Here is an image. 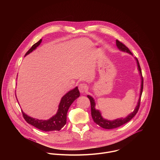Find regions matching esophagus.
<instances>
[{"label":"esophagus","mask_w":160,"mask_h":160,"mask_svg":"<svg viewBox=\"0 0 160 160\" xmlns=\"http://www.w3.org/2000/svg\"><path fill=\"white\" fill-rule=\"evenodd\" d=\"M78 89H79V91L80 92V93L82 94H83L86 92V90L87 89V85L84 83H80L79 85H78Z\"/></svg>","instance_id":"obj_1"}]
</instances>
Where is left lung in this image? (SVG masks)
<instances>
[{"label": "left lung", "mask_w": 160, "mask_h": 160, "mask_svg": "<svg viewBox=\"0 0 160 160\" xmlns=\"http://www.w3.org/2000/svg\"><path fill=\"white\" fill-rule=\"evenodd\" d=\"M116 42H117V48L120 51H123V52H126L129 53L130 54L133 56L132 53L130 52V51L128 49V48L127 47H126L123 43H122L121 42H120L118 40H116ZM135 58L136 59L137 64H138V70L139 71V73H140L141 77V91H140V96H139V99L138 104H137L134 111L132 113H130V115H128L127 117H125V118H118V119L114 120H108L104 119V118H102V117L101 115V113L99 111V110L96 109V108H95L96 103H95V101H94V98L92 97H91L89 95L87 96V98L90 99V102L91 115H92V119H93L94 122L97 125H98L99 126L103 128L112 129V128H115L119 127L125 124L126 123L128 122L136 115L137 112H138V110H139V106H140V103H141V96H142V90H143V77H142V72H141V69L139 61L136 58Z\"/></svg>", "instance_id": "obj_1"}]
</instances>
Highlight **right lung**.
Here are the masks:
<instances>
[{"label":"right lung","instance_id":"1","mask_svg":"<svg viewBox=\"0 0 160 160\" xmlns=\"http://www.w3.org/2000/svg\"><path fill=\"white\" fill-rule=\"evenodd\" d=\"M42 39L38 42L35 43L32 45V47L28 51L25 56L29 54L33 51H34L42 42ZM80 96V92L78 90V87H76L75 88L70 90L69 92L66 93L62 98L59 104L58 110L56 115L51 117L48 120H38L28 116L27 115L22 111V114L23 116L24 119L26 122L36 127L37 128L45 132L49 131H59L60 130L66 123V115L67 112L69 109L71 104L73 101L77 99Z\"/></svg>","mask_w":160,"mask_h":160}]
</instances>
